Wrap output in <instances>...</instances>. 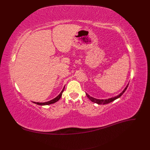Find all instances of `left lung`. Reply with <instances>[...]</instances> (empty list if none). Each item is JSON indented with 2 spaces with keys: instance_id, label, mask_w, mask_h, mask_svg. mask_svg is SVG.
Returning a JSON list of instances; mask_svg holds the SVG:
<instances>
[{
  "instance_id": "obj_1",
  "label": "left lung",
  "mask_w": 150,
  "mask_h": 150,
  "mask_svg": "<svg viewBox=\"0 0 150 150\" xmlns=\"http://www.w3.org/2000/svg\"><path fill=\"white\" fill-rule=\"evenodd\" d=\"M128 84L126 86V87L125 88V89H124L123 91H122V92L119 95H117V96H115V97L111 98L106 99H96V98H93V97H91V96H90L88 94H87V93H86V96H87V97H88L92 102L95 103H97V104H108V103H111V102H112V101H115V100H116V99H117V98H119L120 97H121V96H122V94L125 92V91L126 90L127 88H128Z\"/></svg>"
}]
</instances>
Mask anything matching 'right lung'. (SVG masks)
<instances>
[{"label": "right lung", "instance_id": "1", "mask_svg": "<svg viewBox=\"0 0 150 150\" xmlns=\"http://www.w3.org/2000/svg\"><path fill=\"white\" fill-rule=\"evenodd\" d=\"M64 88H63V89L62 90V91L61 92V93H60L59 94L56 98H55L54 99H52V100H51V101H47V102H45V103H38V102H33V103H35V104H38V105H40V106H42V105H49V104H53V103H56V102H57V101L59 100L60 98H61V96H62V94L63 91H64Z\"/></svg>", "mask_w": 150, "mask_h": 150}]
</instances>
